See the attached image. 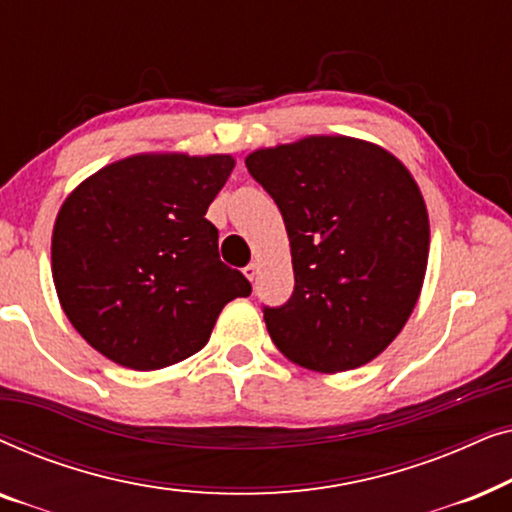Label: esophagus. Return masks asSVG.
<instances>
[{"mask_svg":"<svg viewBox=\"0 0 512 512\" xmlns=\"http://www.w3.org/2000/svg\"><path fill=\"white\" fill-rule=\"evenodd\" d=\"M256 275H258V265L256 263H249L247 268H244V277H247L249 282H254Z\"/></svg>","mask_w":512,"mask_h":512,"instance_id":"obj_1","label":"esophagus"}]
</instances>
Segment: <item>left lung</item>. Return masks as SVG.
I'll list each match as a JSON object with an SVG mask.
<instances>
[{
	"instance_id": "8db88e82",
	"label": "left lung",
	"mask_w": 512,
	"mask_h": 512,
	"mask_svg": "<svg viewBox=\"0 0 512 512\" xmlns=\"http://www.w3.org/2000/svg\"><path fill=\"white\" fill-rule=\"evenodd\" d=\"M289 235L296 289L265 310L272 342L314 373L380 356L415 310L429 263V212L415 177L380 144L310 135L251 151Z\"/></svg>"
}]
</instances>
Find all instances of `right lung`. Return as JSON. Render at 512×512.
Here are the masks:
<instances>
[{"mask_svg":"<svg viewBox=\"0 0 512 512\" xmlns=\"http://www.w3.org/2000/svg\"><path fill=\"white\" fill-rule=\"evenodd\" d=\"M235 167L228 153L149 151L83 179L51 237L55 293L90 347L132 370L207 345L223 307L251 284L219 258L207 207Z\"/></svg>","mask_w":512,"mask_h":512,"instance_id":"right-lung-1","label":"right lung"}]
</instances>
